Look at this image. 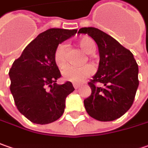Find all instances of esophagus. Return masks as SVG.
Instances as JSON below:
<instances>
[{
  "mask_svg": "<svg viewBox=\"0 0 148 148\" xmlns=\"http://www.w3.org/2000/svg\"><path fill=\"white\" fill-rule=\"evenodd\" d=\"M73 85H74V88L75 89H77V88H79L80 87V84H74Z\"/></svg>",
  "mask_w": 148,
  "mask_h": 148,
  "instance_id": "34e87169",
  "label": "esophagus"
}]
</instances>
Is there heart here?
Instances as JSON below:
<instances>
[{"label": "heart", "mask_w": 148, "mask_h": 148, "mask_svg": "<svg viewBox=\"0 0 148 148\" xmlns=\"http://www.w3.org/2000/svg\"><path fill=\"white\" fill-rule=\"evenodd\" d=\"M78 45L80 49L85 54H92L95 50V43L89 37H83L78 40ZM55 61L58 66H63L66 61V48L64 44L60 45L55 52ZM63 77L65 80L74 84L82 83L86 78L93 74V68L90 65L83 67H75L67 65L64 68Z\"/></svg>", "instance_id": "heart-1"}]
</instances>
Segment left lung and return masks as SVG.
Returning <instances> with one entry per match:
<instances>
[{"instance_id":"obj_1","label":"left lung","mask_w":148,"mask_h":148,"mask_svg":"<svg viewBox=\"0 0 148 148\" xmlns=\"http://www.w3.org/2000/svg\"><path fill=\"white\" fill-rule=\"evenodd\" d=\"M78 34H87L96 42L99 64L88 85L92 93L84 99L87 112L102 122L119 119L132 105L138 81V65L130 50L105 32L84 27ZM102 84L97 86L96 83Z\"/></svg>"}]
</instances>
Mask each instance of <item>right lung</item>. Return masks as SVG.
<instances>
[{
	"label": "right lung",
	"mask_w": 148,
	"mask_h": 148,
	"mask_svg": "<svg viewBox=\"0 0 148 148\" xmlns=\"http://www.w3.org/2000/svg\"><path fill=\"white\" fill-rule=\"evenodd\" d=\"M77 29L51 28L40 33L10 68V92L21 113L32 123L48 124L64 113L65 99L74 90L71 82L57 84L61 77L55 61L56 48Z\"/></svg>",
	"instance_id": "add662e5"
}]
</instances>
